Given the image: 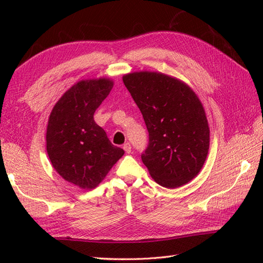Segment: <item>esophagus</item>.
<instances>
[{
    "mask_svg": "<svg viewBox=\"0 0 263 263\" xmlns=\"http://www.w3.org/2000/svg\"><path fill=\"white\" fill-rule=\"evenodd\" d=\"M123 149H124V152L126 153V154H131V150H132V147H131V144L128 143V142H126V143H124L123 144Z\"/></svg>",
    "mask_w": 263,
    "mask_h": 263,
    "instance_id": "1",
    "label": "esophagus"
}]
</instances>
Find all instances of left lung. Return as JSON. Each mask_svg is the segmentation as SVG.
<instances>
[{
    "instance_id": "left-lung-1",
    "label": "left lung",
    "mask_w": 263,
    "mask_h": 263,
    "mask_svg": "<svg viewBox=\"0 0 263 263\" xmlns=\"http://www.w3.org/2000/svg\"><path fill=\"white\" fill-rule=\"evenodd\" d=\"M123 82L138 105L149 132L141 155L159 185L174 189L198 175L209 150L203 106L185 83L157 72H133Z\"/></svg>"
}]
</instances>
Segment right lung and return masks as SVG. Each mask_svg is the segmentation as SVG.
Instances as JSON below:
<instances>
[{"mask_svg": "<svg viewBox=\"0 0 263 263\" xmlns=\"http://www.w3.org/2000/svg\"><path fill=\"white\" fill-rule=\"evenodd\" d=\"M111 88L113 81L106 78L81 80L59 99L49 115V160L65 181L83 190L96 187L124 155L93 120Z\"/></svg>", "mask_w": 263, "mask_h": 263, "instance_id": "right-lung-1", "label": "right lung"}]
</instances>
